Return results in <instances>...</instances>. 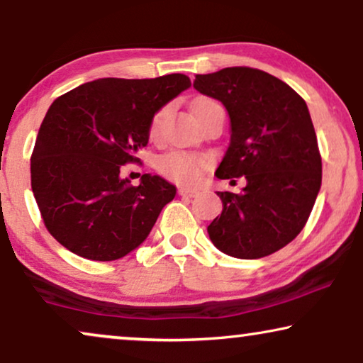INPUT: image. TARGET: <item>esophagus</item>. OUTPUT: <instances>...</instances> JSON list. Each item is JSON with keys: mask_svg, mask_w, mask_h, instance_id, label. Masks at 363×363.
Here are the masks:
<instances>
[{"mask_svg": "<svg viewBox=\"0 0 363 363\" xmlns=\"http://www.w3.org/2000/svg\"><path fill=\"white\" fill-rule=\"evenodd\" d=\"M178 193H180V195L185 196V198H193V196L198 195V190H195V188L180 186V188H178Z\"/></svg>", "mask_w": 363, "mask_h": 363, "instance_id": "1", "label": "esophagus"}]
</instances>
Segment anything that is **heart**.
Instances as JSON below:
<instances>
[{
  "label": "heart",
  "instance_id": "heart-1",
  "mask_svg": "<svg viewBox=\"0 0 363 363\" xmlns=\"http://www.w3.org/2000/svg\"><path fill=\"white\" fill-rule=\"evenodd\" d=\"M203 102L210 101H201L198 104ZM168 111H170V107H162L160 111L153 116L150 123V135L153 138L160 137L163 121H165ZM208 165H210V160H208L206 157L183 150H170L163 153L157 162V168L162 175H165L167 178H170V180L177 183H183V185H191V183L200 182Z\"/></svg>",
  "mask_w": 363,
  "mask_h": 363
}]
</instances>
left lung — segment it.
<instances>
[{
	"label": "left lung",
	"mask_w": 363,
	"mask_h": 363,
	"mask_svg": "<svg viewBox=\"0 0 363 363\" xmlns=\"http://www.w3.org/2000/svg\"><path fill=\"white\" fill-rule=\"evenodd\" d=\"M193 87L230 116V145L215 175L246 178L240 195L216 191L223 211L208 226L210 240L238 259L269 256L299 235L320 190L322 160L307 104L281 79L251 67L200 74Z\"/></svg>",
	"instance_id": "obj_1"
}]
</instances>
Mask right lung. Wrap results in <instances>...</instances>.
<instances>
[{
    "label": "right lung",
    "mask_w": 363,
    "mask_h": 363,
    "mask_svg": "<svg viewBox=\"0 0 363 363\" xmlns=\"http://www.w3.org/2000/svg\"><path fill=\"white\" fill-rule=\"evenodd\" d=\"M190 86L183 74L104 77L51 104L31 157V188L44 225L64 247L116 261L147 240L177 186L152 173L132 186L121 167L147 147L153 116Z\"/></svg>",
    "instance_id": "obj_1"
}]
</instances>
